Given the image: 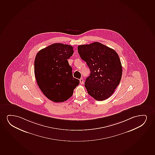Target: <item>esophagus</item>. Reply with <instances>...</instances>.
I'll list each match as a JSON object with an SVG mask.
<instances>
[{
	"mask_svg": "<svg viewBox=\"0 0 155 155\" xmlns=\"http://www.w3.org/2000/svg\"><path fill=\"white\" fill-rule=\"evenodd\" d=\"M79 81H80V84H84V80H83V78L80 79Z\"/></svg>",
	"mask_w": 155,
	"mask_h": 155,
	"instance_id": "obj_1",
	"label": "esophagus"
}]
</instances>
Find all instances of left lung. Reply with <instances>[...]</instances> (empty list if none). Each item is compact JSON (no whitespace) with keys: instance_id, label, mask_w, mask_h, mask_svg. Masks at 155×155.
<instances>
[{"instance_id":"8db88e82","label":"left lung","mask_w":155,"mask_h":155,"mask_svg":"<svg viewBox=\"0 0 155 155\" xmlns=\"http://www.w3.org/2000/svg\"><path fill=\"white\" fill-rule=\"evenodd\" d=\"M78 53L86 62L91 74L84 86L96 101H104L113 94L121 81L123 69L115 50L99 42L79 45Z\"/></svg>"}]
</instances>
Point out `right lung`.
Listing matches in <instances>:
<instances>
[{"mask_svg": "<svg viewBox=\"0 0 155 155\" xmlns=\"http://www.w3.org/2000/svg\"><path fill=\"white\" fill-rule=\"evenodd\" d=\"M74 53L71 45L55 43L40 50L34 62L37 84L45 96L55 103H61L72 96L79 81L73 77L67 61Z\"/></svg>", "mask_w": 155, "mask_h": 155, "instance_id": "obj_1", "label": "right lung"}]
</instances>
